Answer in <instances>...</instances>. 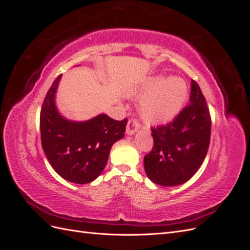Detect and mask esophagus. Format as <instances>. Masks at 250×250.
<instances>
[{"label":"esophagus","instance_id":"esophagus-1","mask_svg":"<svg viewBox=\"0 0 250 250\" xmlns=\"http://www.w3.org/2000/svg\"><path fill=\"white\" fill-rule=\"evenodd\" d=\"M140 127V124H139V121L137 119H130L129 121H128L127 123V127H126V133L128 135H132L134 134L135 132L138 131Z\"/></svg>","mask_w":250,"mask_h":250}]
</instances>
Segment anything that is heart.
I'll return each mask as SVG.
<instances>
[{
	"label": "heart",
	"mask_w": 250,
	"mask_h": 250,
	"mask_svg": "<svg viewBox=\"0 0 250 250\" xmlns=\"http://www.w3.org/2000/svg\"><path fill=\"white\" fill-rule=\"evenodd\" d=\"M141 90L144 96L139 103V111L143 120L150 124L166 123L175 118L188 97L184 79L167 78L163 75L149 78Z\"/></svg>",
	"instance_id": "obj_1"
}]
</instances>
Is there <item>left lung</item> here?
I'll return each mask as SVG.
<instances>
[{
  "label": "left lung",
  "mask_w": 250,
  "mask_h": 250,
  "mask_svg": "<svg viewBox=\"0 0 250 250\" xmlns=\"http://www.w3.org/2000/svg\"><path fill=\"white\" fill-rule=\"evenodd\" d=\"M211 120L199 85L191 81L190 104L172 122L151 128L153 147L144 157L147 176L154 184L173 187L197 172L208 153Z\"/></svg>",
  "instance_id": "8db88e82"
}]
</instances>
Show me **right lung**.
<instances>
[{"label": "right lung", "instance_id": "right-lung-1", "mask_svg": "<svg viewBox=\"0 0 250 250\" xmlns=\"http://www.w3.org/2000/svg\"><path fill=\"white\" fill-rule=\"evenodd\" d=\"M62 75L53 82L41 110L42 146L60 176L74 184H87L106 166L111 146L124 137L127 119L99 115L84 122L66 120L58 112L55 94Z\"/></svg>", "mask_w": 250, "mask_h": 250}]
</instances>
